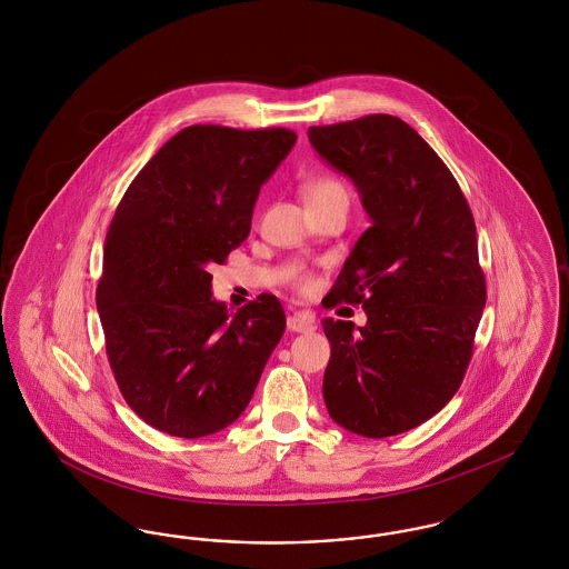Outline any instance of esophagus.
Returning a JSON list of instances; mask_svg holds the SVG:
<instances>
[{
  "instance_id": "34e87169",
  "label": "esophagus",
  "mask_w": 569,
  "mask_h": 569,
  "mask_svg": "<svg viewBox=\"0 0 569 569\" xmlns=\"http://www.w3.org/2000/svg\"><path fill=\"white\" fill-rule=\"evenodd\" d=\"M288 330L311 332V330H316V320L311 313H292V316H288Z\"/></svg>"
}]
</instances>
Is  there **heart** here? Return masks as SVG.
I'll return each instance as SVG.
<instances>
[{"instance_id": "1", "label": "heart", "mask_w": 569, "mask_h": 569, "mask_svg": "<svg viewBox=\"0 0 569 569\" xmlns=\"http://www.w3.org/2000/svg\"><path fill=\"white\" fill-rule=\"evenodd\" d=\"M300 193L305 204H313V202H322L328 198H348V190L343 186V181H339L332 174H320V177H311L300 186ZM295 283H297L300 292H311L316 281L309 272H298L295 274Z\"/></svg>"}]
</instances>
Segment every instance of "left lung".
<instances>
[{
	"label": "left lung",
	"instance_id": "1",
	"mask_svg": "<svg viewBox=\"0 0 569 569\" xmlns=\"http://www.w3.org/2000/svg\"><path fill=\"white\" fill-rule=\"evenodd\" d=\"M313 149L360 191L371 228L326 297L360 305L367 325L326 318V407L362 437L406 433L459 390L487 305L478 234L457 179L392 114L311 126Z\"/></svg>",
	"mask_w": 569,
	"mask_h": 569
}]
</instances>
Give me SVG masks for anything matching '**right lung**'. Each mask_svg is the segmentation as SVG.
<instances>
[{
	"mask_svg": "<svg viewBox=\"0 0 569 569\" xmlns=\"http://www.w3.org/2000/svg\"><path fill=\"white\" fill-rule=\"evenodd\" d=\"M295 142L286 128H183L114 211L96 305L126 403L162 433L232 425L286 330L277 297L230 313L209 271L247 239L260 188Z\"/></svg>",
	"mask_w": 569,
	"mask_h": 569,
	"instance_id": "right-lung-1",
	"label": "right lung"
}]
</instances>
